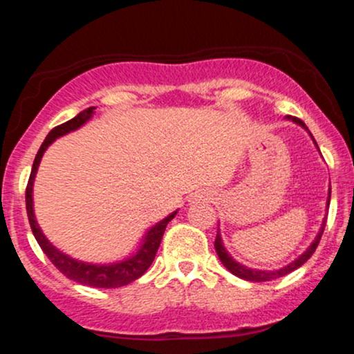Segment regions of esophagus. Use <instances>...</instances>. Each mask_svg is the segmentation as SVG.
Returning <instances> with one entry per match:
<instances>
[{
  "label": "esophagus",
  "mask_w": 354,
  "mask_h": 354,
  "mask_svg": "<svg viewBox=\"0 0 354 354\" xmlns=\"http://www.w3.org/2000/svg\"><path fill=\"white\" fill-rule=\"evenodd\" d=\"M203 200H206V194H203V193H196V194H193V196L189 198V203H200V201H203Z\"/></svg>",
  "instance_id": "obj_1"
}]
</instances>
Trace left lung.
Returning <instances> with one entry per match:
<instances>
[{
	"label": "left lung",
	"mask_w": 354,
	"mask_h": 354,
	"mask_svg": "<svg viewBox=\"0 0 354 354\" xmlns=\"http://www.w3.org/2000/svg\"><path fill=\"white\" fill-rule=\"evenodd\" d=\"M286 120L293 121V123L299 124L301 128H304L308 131L306 124L303 123L301 120H298V118H293V116H286ZM310 133V131H308ZM310 136L313 138V135L310 133ZM313 141H315V138H313ZM316 145V141H315ZM316 148H318V145H316ZM330 198H331V189L330 193H328V201H326V208L330 206ZM324 226H326V218L323 219V223H321V228L318 231V234H316V238L313 239V243L310 246L306 248V251H303L301 254L298 256V258L295 259V261L288 263L286 266L279 268V270H254V268H248L245 265H241V263L234 261L233 256H231L228 251H226L225 245H223V239H221V233H219V225H218V234H216V239H214V248H216V253L219 256V259H221L223 265L226 266V270L230 271V273H233L234 276H238V278L241 279H246V281H256V283H261V281H271V279H276V278H281V276L291 273V271L298 270L299 266L304 265V263L308 261V259L311 258V254L316 251V246H318L319 239H321V234H323L324 231Z\"/></svg>",
	"instance_id": "8db88e82"
}]
</instances>
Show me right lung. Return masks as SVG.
Returning <instances> with one entry per match:
<instances>
[{"mask_svg": "<svg viewBox=\"0 0 354 354\" xmlns=\"http://www.w3.org/2000/svg\"><path fill=\"white\" fill-rule=\"evenodd\" d=\"M95 106L83 109L78 116H75L73 120L66 121V123L56 126L53 128L48 136L44 138L41 148L38 149V154L35 158L33 168H31L30 181H28L26 186V211H28V219H30L31 230H33V234L38 241V245L41 246L44 254L50 258V261L55 265L58 270L63 273L66 278L73 279V281L80 284H86V286L93 288H120L124 286V284H129L135 279L140 278V276L145 274V271L151 266L154 256H156L158 248H160L161 239H163L165 230L168 226V223L176 216L178 209L173 211L171 214L158 221L156 225L151 226L145 233L143 239H141L140 248L133 254H129L128 258L121 259V261L108 263V265H98V263H86L80 261V259L71 258L70 254L63 253V251L58 250L53 243L44 236V233L39 228L38 221H36L35 216V206H33V185L36 171H38V166L41 163V158L44 151L48 149V146L55 143L56 140L61 136L68 135V133L76 131V129L81 128L83 124H86L89 120H91L93 115H95Z\"/></svg>", "mask_w": 354, "mask_h": 354, "instance_id": "right-lung-1", "label": "right lung"}]
</instances>
